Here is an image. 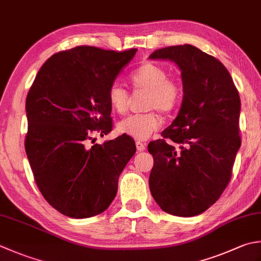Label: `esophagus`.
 <instances>
[{
	"label": "esophagus",
	"mask_w": 261,
	"mask_h": 261,
	"mask_svg": "<svg viewBox=\"0 0 261 261\" xmlns=\"http://www.w3.org/2000/svg\"><path fill=\"white\" fill-rule=\"evenodd\" d=\"M136 147H137V150H138V151H144V150H146L147 145L145 144V142L137 141V142H136Z\"/></svg>",
	"instance_id": "34e87169"
}]
</instances>
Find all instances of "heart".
I'll list each match as a JSON object with an SVG mask.
<instances>
[{
  "instance_id": "heart-1",
  "label": "heart",
  "mask_w": 261,
  "mask_h": 261,
  "mask_svg": "<svg viewBox=\"0 0 261 261\" xmlns=\"http://www.w3.org/2000/svg\"><path fill=\"white\" fill-rule=\"evenodd\" d=\"M167 75L164 66L152 62L142 63L130 75L135 90L148 91L146 110H158L168 114L176 109L181 98V85L175 78ZM107 100L112 111L123 114L129 107L130 94L121 85L113 84L107 90ZM161 125L162 117L152 111L125 117L117 123V131L136 140H147Z\"/></svg>"
}]
</instances>
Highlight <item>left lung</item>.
<instances>
[{
	"instance_id": "8db88e82",
	"label": "left lung",
	"mask_w": 261,
	"mask_h": 261,
	"mask_svg": "<svg viewBox=\"0 0 261 261\" xmlns=\"http://www.w3.org/2000/svg\"><path fill=\"white\" fill-rule=\"evenodd\" d=\"M149 58L175 62L183 83L177 116L163 139L148 145L154 157L151 196L168 214L196 216L218 200L232 177L241 146V100L221 61L195 46H168Z\"/></svg>"
}]
</instances>
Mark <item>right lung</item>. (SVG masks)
Wrapping results in <instances>:
<instances>
[{"instance_id": "1", "label": "right lung", "mask_w": 261, "mask_h": 261, "mask_svg": "<svg viewBox=\"0 0 261 261\" xmlns=\"http://www.w3.org/2000/svg\"><path fill=\"white\" fill-rule=\"evenodd\" d=\"M137 50H62L43 64L28 91L25 154L40 193L65 216L87 218L106 211L135 155V140L126 135L87 144L94 134L107 135L113 127L107 90Z\"/></svg>"}]
</instances>
